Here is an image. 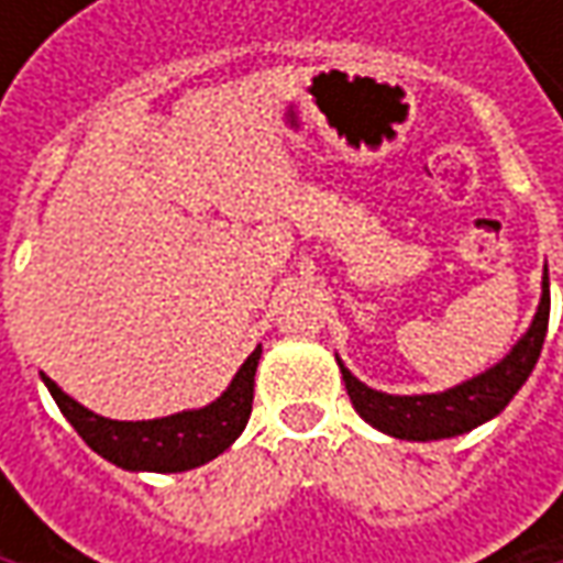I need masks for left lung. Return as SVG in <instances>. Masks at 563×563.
I'll return each mask as SVG.
<instances>
[{
  "mask_svg": "<svg viewBox=\"0 0 563 563\" xmlns=\"http://www.w3.org/2000/svg\"><path fill=\"white\" fill-rule=\"evenodd\" d=\"M549 310H552V297H549V269H545L542 300L530 332L517 341V347L501 363H495L483 376L470 378L457 388H448L442 395H382L351 376V369L338 360L344 388L360 417L395 439L432 442V439H451L470 432L479 422L501 413L510 398L520 391V385L530 378L549 332Z\"/></svg>",
  "mask_w": 563,
  "mask_h": 563,
  "instance_id": "1",
  "label": "left lung"
}]
</instances>
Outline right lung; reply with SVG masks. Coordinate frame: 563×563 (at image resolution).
Returning a JSON list of instances; mask_svg holds the SVG:
<instances>
[{
  "mask_svg": "<svg viewBox=\"0 0 563 563\" xmlns=\"http://www.w3.org/2000/svg\"><path fill=\"white\" fill-rule=\"evenodd\" d=\"M260 347L244 360L238 376L231 378L228 391L203 410H185L163 420L121 422L106 420L93 410L68 398L53 378L43 376L49 395L75 426V432L106 461L124 470H153V473H181L219 457L234 442L250 420L253 410V376L260 363Z\"/></svg>",
  "mask_w": 563,
  "mask_h": 563,
  "instance_id": "add662e5",
  "label": "right lung"
}]
</instances>
